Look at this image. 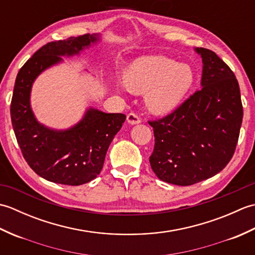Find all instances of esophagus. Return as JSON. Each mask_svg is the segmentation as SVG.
Here are the masks:
<instances>
[{
    "label": "esophagus",
    "instance_id": "1",
    "mask_svg": "<svg viewBox=\"0 0 255 255\" xmlns=\"http://www.w3.org/2000/svg\"><path fill=\"white\" fill-rule=\"evenodd\" d=\"M127 121L129 124L136 125V124H139L140 122H141V119H140L139 115H137L136 113H129L127 115Z\"/></svg>",
    "mask_w": 255,
    "mask_h": 255
}]
</instances>
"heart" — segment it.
I'll return each instance as SVG.
<instances>
[{"instance_id":"1","label":"heart","mask_w":255,"mask_h":255,"mask_svg":"<svg viewBox=\"0 0 255 255\" xmlns=\"http://www.w3.org/2000/svg\"><path fill=\"white\" fill-rule=\"evenodd\" d=\"M194 72L187 64H178L163 56L140 59L125 75L126 86L147 96L149 108L155 113H165L180 103L191 89Z\"/></svg>"}]
</instances>
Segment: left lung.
Listing matches in <instances>:
<instances>
[{
  "label": "left lung",
  "mask_w": 255,
  "mask_h": 255,
  "mask_svg": "<svg viewBox=\"0 0 255 255\" xmlns=\"http://www.w3.org/2000/svg\"><path fill=\"white\" fill-rule=\"evenodd\" d=\"M202 88L162 118L148 121L154 148L149 161L161 181L180 186L213 177L235 154L243 118L234 71L206 48Z\"/></svg>",
  "instance_id": "obj_1"
}]
</instances>
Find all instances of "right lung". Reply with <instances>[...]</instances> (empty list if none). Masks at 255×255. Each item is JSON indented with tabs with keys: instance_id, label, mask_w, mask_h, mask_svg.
<instances>
[{
	"instance_id": "1",
	"label": "right lung",
	"mask_w": 255,
	"mask_h": 255,
	"mask_svg": "<svg viewBox=\"0 0 255 255\" xmlns=\"http://www.w3.org/2000/svg\"><path fill=\"white\" fill-rule=\"evenodd\" d=\"M95 41L83 35L50 41L26 61L16 77L10 119L21 154L36 174L53 183L82 185L100 174L107 149L121 130L126 115L90 110L83 121L66 131L50 130L38 124L29 105L34 80L48 67L72 56Z\"/></svg>"
}]
</instances>
